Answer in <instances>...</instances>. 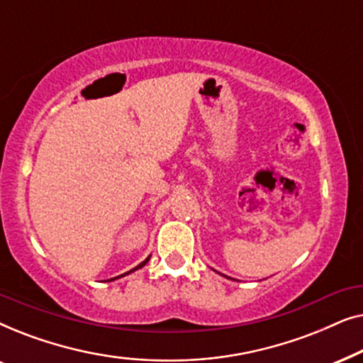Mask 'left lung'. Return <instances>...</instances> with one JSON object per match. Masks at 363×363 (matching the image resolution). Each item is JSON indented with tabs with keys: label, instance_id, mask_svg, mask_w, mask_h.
<instances>
[{
	"label": "left lung",
	"instance_id": "1",
	"mask_svg": "<svg viewBox=\"0 0 363 363\" xmlns=\"http://www.w3.org/2000/svg\"><path fill=\"white\" fill-rule=\"evenodd\" d=\"M223 276H225V274H223ZM226 277H228V276H226Z\"/></svg>",
	"mask_w": 363,
	"mask_h": 363
}]
</instances>
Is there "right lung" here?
<instances>
[{"mask_svg":"<svg viewBox=\"0 0 363 363\" xmlns=\"http://www.w3.org/2000/svg\"><path fill=\"white\" fill-rule=\"evenodd\" d=\"M148 259H150V256H148L145 261H142V262H140V264H138V266H135V267H133V269H130V271H127V272H123V274H121V276H117V277H112V279H108V281H116V279H121V277H123V276H127V274H130V272H133V271H137V269H140V267H143V266H145V264H147V262H148Z\"/></svg>","mask_w":363,"mask_h":363,"instance_id":"right-lung-1","label":"right lung"}]
</instances>
